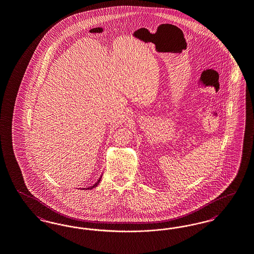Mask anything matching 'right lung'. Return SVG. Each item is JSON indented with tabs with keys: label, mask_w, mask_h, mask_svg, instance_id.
I'll return each mask as SVG.
<instances>
[{
	"label": "right lung",
	"mask_w": 254,
	"mask_h": 254,
	"mask_svg": "<svg viewBox=\"0 0 254 254\" xmlns=\"http://www.w3.org/2000/svg\"><path fill=\"white\" fill-rule=\"evenodd\" d=\"M102 178V177H101ZM101 178H99V180H98V182L97 183H95L94 185H92V186H91V187H89L88 189H92V188H94V187H96L98 184H99V183H100V181H101Z\"/></svg>",
	"instance_id": "add662e5"
}]
</instances>
